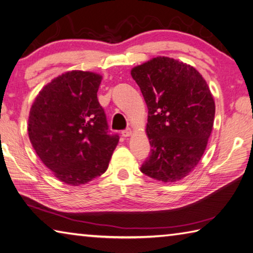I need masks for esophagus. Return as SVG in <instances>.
<instances>
[{"instance_id":"esophagus-1","label":"esophagus","mask_w":253,"mask_h":253,"mask_svg":"<svg viewBox=\"0 0 253 253\" xmlns=\"http://www.w3.org/2000/svg\"><path fill=\"white\" fill-rule=\"evenodd\" d=\"M121 133H122V136L127 137V136H130L131 134H132V130H131V128H126V130H123Z\"/></svg>"}]
</instances>
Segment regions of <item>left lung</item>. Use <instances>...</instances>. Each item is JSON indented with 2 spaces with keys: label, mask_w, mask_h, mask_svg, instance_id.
<instances>
[{
  "label": "left lung",
  "mask_w": 253,
  "mask_h": 253,
  "mask_svg": "<svg viewBox=\"0 0 253 253\" xmlns=\"http://www.w3.org/2000/svg\"><path fill=\"white\" fill-rule=\"evenodd\" d=\"M148 109L151 154L141 171L174 182L199 164L213 128L215 102L205 80L192 66L157 56L132 69Z\"/></svg>",
  "instance_id": "left-lung-1"
}]
</instances>
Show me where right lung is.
I'll use <instances>...</instances> for the list:
<instances>
[{
  "mask_svg": "<svg viewBox=\"0 0 253 253\" xmlns=\"http://www.w3.org/2000/svg\"><path fill=\"white\" fill-rule=\"evenodd\" d=\"M101 76L72 71L36 97L28 119L34 149L60 181L80 185L104 173L119 142L111 134L97 91Z\"/></svg>",
  "mask_w": 253,
  "mask_h": 253,
  "instance_id": "obj_1",
  "label": "right lung"
}]
</instances>
